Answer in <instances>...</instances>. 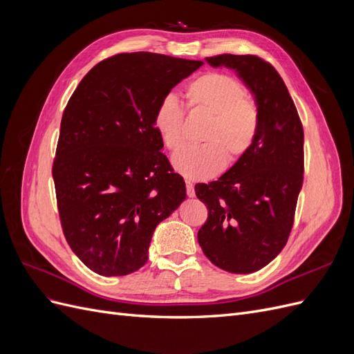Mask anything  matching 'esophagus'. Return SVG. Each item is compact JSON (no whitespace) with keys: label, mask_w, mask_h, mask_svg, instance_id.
Masks as SVG:
<instances>
[{"label":"esophagus","mask_w":354,"mask_h":354,"mask_svg":"<svg viewBox=\"0 0 354 354\" xmlns=\"http://www.w3.org/2000/svg\"><path fill=\"white\" fill-rule=\"evenodd\" d=\"M186 192H187V196L189 198H194L195 196V187H194V183L192 181H186Z\"/></svg>","instance_id":"esophagus-1"}]
</instances>
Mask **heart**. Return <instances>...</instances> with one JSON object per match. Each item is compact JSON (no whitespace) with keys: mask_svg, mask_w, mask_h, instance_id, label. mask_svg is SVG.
Wrapping results in <instances>:
<instances>
[{"mask_svg":"<svg viewBox=\"0 0 354 354\" xmlns=\"http://www.w3.org/2000/svg\"><path fill=\"white\" fill-rule=\"evenodd\" d=\"M192 109L209 115L202 146L185 147L173 158V167L189 180H207L251 151L260 130V111L246 97L243 85L226 73H205L186 87ZM153 127L169 151L185 142L183 108L174 94L156 104Z\"/></svg>","mask_w":354,"mask_h":354,"instance_id":"obj_1","label":"heart"}]
</instances>
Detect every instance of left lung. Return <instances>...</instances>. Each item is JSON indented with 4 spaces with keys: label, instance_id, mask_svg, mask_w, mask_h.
<instances>
[{
    "label": "left lung",
    "instance_id": "left-lung-1",
    "mask_svg": "<svg viewBox=\"0 0 354 354\" xmlns=\"http://www.w3.org/2000/svg\"><path fill=\"white\" fill-rule=\"evenodd\" d=\"M205 62L238 75L260 111V130L251 151L218 180L195 186L208 208L198 242L220 269L254 273L279 255L292 229L304 173L303 125L270 63L251 55H220Z\"/></svg>",
    "mask_w": 354,
    "mask_h": 354
}]
</instances>
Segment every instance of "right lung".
Masks as SVG:
<instances>
[{
	"label": "right lung",
	"mask_w": 354,
	"mask_h": 354,
	"mask_svg": "<svg viewBox=\"0 0 354 354\" xmlns=\"http://www.w3.org/2000/svg\"><path fill=\"white\" fill-rule=\"evenodd\" d=\"M201 60L124 53L95 65L62 116L53 180L63 233L94 273L145 266L158 224L186 199L155 127L158 102Z\"/></svg>",
	"instance_id": "1"
}]
</instances>
